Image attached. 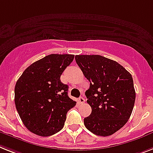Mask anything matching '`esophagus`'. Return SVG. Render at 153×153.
Here are the masks:
<instances>
[{
	"instance_id": "obj_1",
	"label": "esophagus",
	"mask_w": 153,
	"mask_h": 153,
	"mask_svg": "<svg viewBox=\"0 0 153 153\" xmlns=\"http://www.w3.org/2000/svg\"><path fill=\"white\" fill-rule=\"evenodd\" d=\"M78 101H79V102L80 104H83V103H84V102H85V99H84V97H80V98H79Z\"/></svg>"
}]
</instances>
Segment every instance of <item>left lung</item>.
Listing matches in <instances>:
<instances>
[{
  "label": "left lung",
  "instance_id": "obj_1",
  "mask_svg": "<svg viewBox=\"0 0 153 153\" xmlns=\"http://www.w3.org/2000/svg\"><path fill=\"white\" fill-rule=\"evenodd\" d=\"M76 62L90 81L85 91L91 113L86 128L102 137L112 135L127 123L135 102L132 76L120 64L98 55H76Z\"/></svg>",
  "mask_w": 153,
  "mask_h": 153
}]
</instances>
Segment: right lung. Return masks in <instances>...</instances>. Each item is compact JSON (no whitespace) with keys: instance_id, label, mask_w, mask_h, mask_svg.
Masks as SVG:
<instances>
[{"instance_id":"add662e5","label":"right lung","mask_w":153,"mask_h":153,"mask_svg":"<svg viewBox=\"0 0 153 153\" xmlns=\"http://www.w3.org/2000/svg\"><path fill=\"white\" fill-rule=\"evenodd\" d=\"M74 55L51 54L26 68L16 82L15 104L23 124L36 135L48 137L64 127L67 112L76 102L68 96L60 76Z\"/></svg>"}]
</instances>
